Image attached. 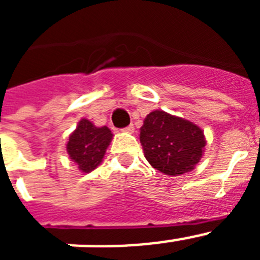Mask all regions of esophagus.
<instances>
[{"label":"esophagus","mask_w":260,"mask_h":260,"mask_svg":"<svg viewBox=\"0 0 260 260\" xmlns=\"http://www.w3.org/2000/svg\"><path fill=\"white\" fill-rule=\"evenodd\" d=\"M123 132H126V133H133L134 132V125H128V126H126L125 128H123Z\"/></svg>","instance_id":"esophagus-1"}]
</instances>
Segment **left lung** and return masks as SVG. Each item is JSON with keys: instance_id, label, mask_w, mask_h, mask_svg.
<instances>
[{"instance_id": "1", "label": "left lung", "mask_w": 260, "mask_h": 260, "mask_svg": "<svg viewBox=\"0 0 260 260\" xmlns=\"http://www.w3.org/2000/svg\"><path fill=\"white\" fill-rule=\"evenodd\" d=\"M139 138L147 161L168 176L192 171L206 146L199 126L162 110H153L146 117Z\"/></svg>"}]
</instances>
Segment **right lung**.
<instances>
[{"mask_svg":"<svg viewBox=\"0 0 260 260\" xmlns=\"http://www.w3.org/2000/svg\"><path fill=\"white\" fill-rule=\"evenodd\" d=\"M112 138L113 134L107 126L96 127L91 121L83 118L69 137L66 150L80 171L89 173L102 162Z\"/></svg>","mask_w":260,"mask_h":260,"instance_id":"add662e5","label":"right lung"}]
</instances>
